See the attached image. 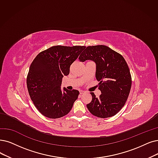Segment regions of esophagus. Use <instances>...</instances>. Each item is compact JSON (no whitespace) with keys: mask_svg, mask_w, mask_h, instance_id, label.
Returning a JSON list of instances; mask_svg holds the SVG:
<instances>
[{"mask_svg":"<svg viewBox=\"0 0 158 158\" xmlns=\"http://www.w3.org/2000/svg\"><path fill=\"white\" fill-rule=\"evenodd\" d=\"M85 93V91H83V90H80V94H84Z\"/></svg>","mask_w":158,"mask_h":158,"instance_id":"obj_1","label":"esophagus"}]
</instances>
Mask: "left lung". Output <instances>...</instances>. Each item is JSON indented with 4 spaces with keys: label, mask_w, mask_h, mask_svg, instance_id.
I'll return each mask as SVG.
<instances>
[{
    "label": "left lung",
    "mask_w": 158,
    "mask_h": 158,
    "mask_svg": "<svg viewBox=\"0 0 158 158\" xmlns=\"http://www.w3.org/2000/svg\"><path fill=\"white\" fill-rule=\"evenodd\" d=\"M78 59L95 63V77L101 91L98 98L91 93L92 100L87 104V109L100 118L114 116L124 106L131 85L130 69L124 58L108 47L96 45L87 47Z\"/></svg>",
    "instance_id": "1"
}]
</instances>
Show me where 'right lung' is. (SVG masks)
Here are the masks:
<instances>
[{
  "label": "right lung",
  "instance_id": "right-lung-1",
  "mask_svg": "<svg viewBox=\"0 0 158 158\" xmlns=\"http://www.w3.org/2000/svg\"><path fill=\"white\" fill-rule=\"evenodd\" d=\"M84 46H54L37 55L29 69L27 88L30 97L42 115L58 118L68 114L78 98L79 91L61 89L62 78Z\"/></svg>",
  "mask_w": 158,
  "mask_h": 158
}]
</instances>
